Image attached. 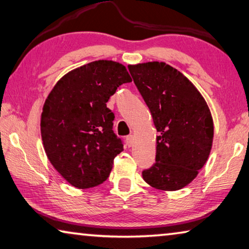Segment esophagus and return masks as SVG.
<instances>
[{"label": "esophagus", "instance_id": "34e87169", "mask_svg": "<svg viewBox=\"0 0 249 249\" xmlns=\"http://www.w3.org/2000/svg\"><path fill=\"white\" fill-rule=\"evenodd\" d=\"M126 144H127L128 147H132L134 144V137L133 135H128L127 137H126Z\"/></svg>", "mask_w": 249, "mask_h": 249}]
</instances>
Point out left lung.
<instances>
[{
  "mask_svg": "<svg viewBox=\"0 0 249 249\" xmlns=\"http://www.w3.org/2000/svg\"><path fill=\"white\" fill-rule=\"evenodd\" d=\"M128 69L159 135L156 162L142 171V179L158 190H180L196 178L212 149L214 126L208 103L190 80L166 62Z\"/></svg>",
  "mask_w": 249,
  "mask_h": 249,
  "instance_id": "1",
  "label": "left lung"
}]
</instances>
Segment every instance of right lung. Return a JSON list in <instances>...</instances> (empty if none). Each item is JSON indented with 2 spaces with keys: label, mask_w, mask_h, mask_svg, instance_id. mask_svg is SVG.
Instances as JSON below:
<instances>
[{
  "label": "right lung",
  "mask_w": 249,
  "mask_h": 249,
  "mask_svg": "<svg viewBox=\"0 0 249 249\" xmlns=\"http://www.w3.org/2000/svg\"><path fill=\"white\" fill-rule=\"evenodd\" d=\"M132 82L124 65L96 60L66 73L45 101L40 133L46 155L67 182L88 189L107 179L123 144L107 107L121 84Z\"/></svg>",
  "instance_id": "add662e5"
}]
</instances>
